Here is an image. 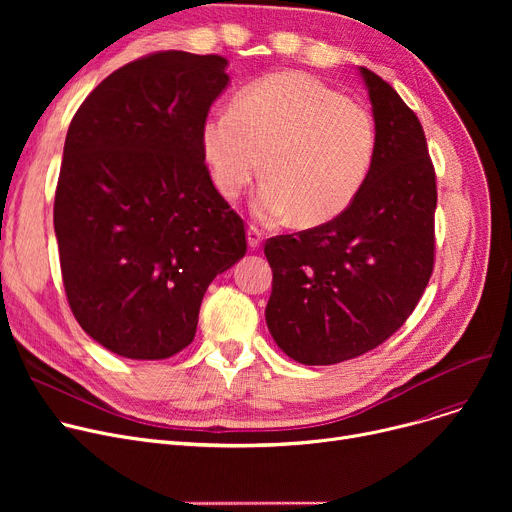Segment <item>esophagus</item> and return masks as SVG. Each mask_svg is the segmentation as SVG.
I'll return each mask as SVG.
<instances>
[{"mask_svg": "<svg viewBox=\"0 0 512 512\" xmlns=\"http://www.w3.org/2000/svg\"><path fill=\"white\" fill-rule=\"evenodd\" d=\"M261 240H263V232L257 228V226H249V230H247V242H249V247L255 251V249H259L261 247Z\"/></svg>", "mask_w": 512, "mask_h": 512, "instance_id": "esophagus-1", "label": "esophagus"}]
</instances>
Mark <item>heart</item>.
I'll return each instance as SVG.
<instances>
[{
  "mask_svg": "<svg viewBox=\"0 0 512 512\" xmlns=\"http://www.w3.org/2000/svg\"><path fill=\"white\" fill-rule=\"evenodd\" d=\"M201 151L218 191L236 199L265 170L257 218L301 226L336 220L355 203L378 157L365 105L305 72H278L201 124ZM266 164H262V159Z\"/></svg>",
  "mask_w": 512,
  "mask_h": 512,
  "instance_id": "b5f03b06",
  "label": "heart"
}]
</instances>
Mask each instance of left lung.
<instances>
[{
	"instance_id": "obj_1",
	"label": "left lung",
	"mask_w": 512,
	"mask_h": 512,
	"mask_svg": "<svg viewBox=\"0 0 512 512\" xmlns=\"http://www.w3.org/2000/svg\"><path fill=\"white\" fill-rule=\"evenodd\" d=\"M378 157L336 220L265 242L272 267L267 330L303 365L355 359L388 340L417 307L434 270L436 174L419 118L359 66Z\"/></svg>"
}]
</instances>
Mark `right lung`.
<instances>
[{
    "label": "right lung",
    "instance_id": "right-lung-1",
    "mask_svg": "<svg viewBox=\"0 0 512 512\" xmlns=\"http://www.w3.org/2000/svg\"><path fill=\"white\" fill-rule=\"evenodd\" d=\"M228 60L159 51L107 76L78 107L53 205L70 309L126 359L193 342L211 280L245 257V224L215 191L201 124Z\"/></svg>",
    "mask_w": 512,
    "mask_h": 512
}]
</instances>
